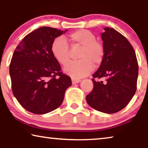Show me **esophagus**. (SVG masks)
I'll list each match as a JSON object with an SVG mask.
<instances>
[{"label":"esophagus","instance_id":"esophagus-1","mask_svg":"<svg viewBox=\"0 0 148 148\" xmlns=\"http://www.w3.org/2000/svg\"><path fill=\"white\" fill-rule=\"evenodd\" d=\"M80 82V79H72V84H78Z\"/></svg>","mask_w":148,"mask_h":148}]
</instances>
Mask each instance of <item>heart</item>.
<instances>
[{"label": "heart", "instance_id": "1", "mask_svg": "<svg viewBox=\"0 0 148 148\" xmlns=\"http://www.w3.org/2000/svg\"><path fill=\"white\" fill-rule=\"evenodd\" d=\"M55 39L51 45V52L57 61L62 65L69 61V42L72 47H81L76 62H70L63 68L64 73L73 79H78L89 75L94 68L98 67L103 61L104 48L102 44L96 40L92 32L80 29L70 33L65 39Z\"/></svg>", "mask_w": 148, "mask_h": 148}]
</instances>
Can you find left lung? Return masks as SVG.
I'll return each mask as SVG.
<instances>
[{
    "label": "left lung",
    "instance_id": "obj_1",
    "mask_svg": "<svg viewBox=\"0 0 148 148\" xmlns=\"http://www.w3.org/2000/svg\"><path fill=\"white\" fill-rule=\"evenodd\" d=\"M104 30V59L92 77L104 80L92 79L93 89L86 96V101L97 111L114 114L124 108L136 92L138 65L128 40L113 28Z\"/></svg>",
    "mask_w": 148,
    "mask_h": 148
}]
</instances>
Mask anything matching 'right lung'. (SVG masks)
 I'll return each mask as SVG.
<instances>
[{
    "mask_svg": "<svg viewBox=\"0 0 148 148\" xmlns=\"http://www.w3.org/2000/svg\"><path fill=\"white\" fill-rule=\"evenodd\" d=\"M64 31L42 27L25 36L10 64L12 92L19 103L35 114L49 113L61 106L71 77L61 72L51 45Z\"/></svg>",
    "mask_w": 148,
    "mask_h": 148,
    "instance_id": "1",
    "label": "right lung"
}]
</instances>
